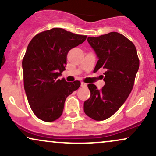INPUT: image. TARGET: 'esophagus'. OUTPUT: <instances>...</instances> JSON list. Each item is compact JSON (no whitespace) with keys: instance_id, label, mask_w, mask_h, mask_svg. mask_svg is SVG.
Masks as SVG:
<instances>
[{"instance_id":"1","label":"esophagus","mask_w":156,"mask_h":156,"mask_svg":"<svg viewBox=\"0 0 156 156\" xmlns=\"http://www.w3.org/2000/svg\"><path fill=\"white\" fill-rule=\"evenodd\" d=\"M80 86H81V87H86L87 86V84L83 83V82H81V83H80Z\"/></svg>"}]
</instances>
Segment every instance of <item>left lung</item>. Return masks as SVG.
<instances>
[{
  "label": "left lung",
  "instance_id": "1",
  "mask_svg": "<svg viewBox=\"0 0 156 156\" xmlns=\"http://www.w3.org/2000/svg\"><path fill=\"white\" fill-rule=\"evenodd\" d=\"M87 41L98 58L94 73L103 69L101 77L105 84L101 90L94 84H88L91 95L84 102L83 110L94 120H105L115 114L129 96L139 60L133 42L117 32L88 37Z\"/></svg>",
  "mask_w": 156,
  "mask_h": 156
}]
</instances>
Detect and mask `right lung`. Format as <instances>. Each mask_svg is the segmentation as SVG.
<instances>
[{
    "instance_id": "right-lung-1",
    "label": "right lung",
    "mask_w": 156,
    "mask_h": 156,
    "mask_svg": "<svg viewBox=\"0 0 156 156\" xmlns=\"http://www.w3.org/2000/svg\"><path fill=\"white\" fill-rule=\"evenodd\" d=\"M87 37L54 28L37 34L28 44L22 62L24 89L31 110L41 120L58 119L66 98L80 87L79 80L67 82L58 77L65 70L68 52Z\"/></svg>"
}]
</instances>
